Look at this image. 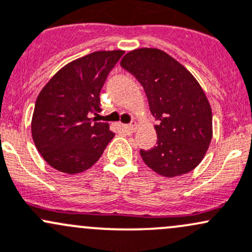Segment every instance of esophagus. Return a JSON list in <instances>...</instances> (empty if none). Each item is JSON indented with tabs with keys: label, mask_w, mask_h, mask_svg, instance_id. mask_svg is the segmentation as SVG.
Returning a JSON list of instances; mask_svg holds the SVG:
<instances>
[{
	"label": "esophagus",
	"mask_w": 252,
	"mask_h": 252,
	"mask_svg": "<svg viewBox=\"0 0 252 252\" xmlns=\"http://www.w3.org/2000/svg\"><path fill=\"white\" fill-rule=\"evenodd\" d=\"M122 128L126 131H134L136 129V126L135 124H124V126H122Z\"/></svg>",
	"instance_id": "obj_1"
}]
</instances>
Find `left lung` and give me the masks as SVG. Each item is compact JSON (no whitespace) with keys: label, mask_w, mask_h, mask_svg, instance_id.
I'll return each mask as SVG.
<instances>
[{"label":"left lung","mask_w":252,"mask_h":252,"mask_svg":"<svg viewBox=\"0 0 252 252\" xmlns=\"http://www.w3.org/2000/svg\"><path fill=\"white\" fill-rule=\"evenodd\" d=\"M121 66L144 87L157 145L140 151L142 160L165 177L192 171L203 160L213 137V112L205 93L192 73L157 48L126 53Z\"/></svg>","instance_id":"left-lung-1"}]
</instances>
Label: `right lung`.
I'll return each instance as SVG.
<instances>
[{"mask_svg":"<svg viewBox=\"0 0 252 252\" xmlns=\"http://www.w3.org/2000/svg\"><path fill=\"white\" fill-rule=\"evenodd\" d=\"M123 50H100L58 71L38 94L31 133L43 159L57 170L78 174L94 165L113 139L101 112L100 92Z\"/></svg>","mask_w":252,"mask_h":252,"instance_id":"1","label":"right lung"}]
</instances>
